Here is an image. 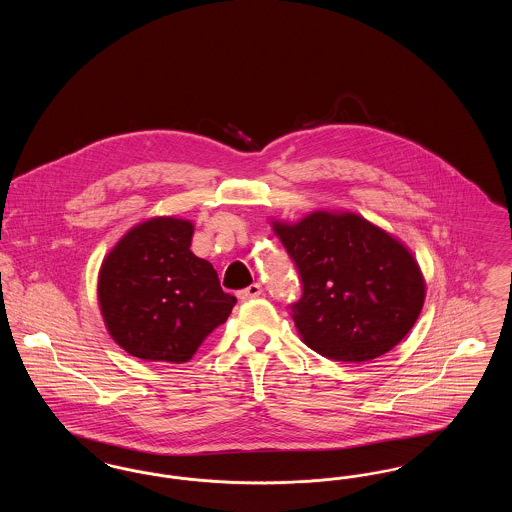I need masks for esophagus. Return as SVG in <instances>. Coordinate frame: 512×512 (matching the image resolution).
I'll return each mask as SVG.
<instances>
[{
  "label": "esophagus",
  "instance_id": "obj_1",
  "mask_svg": "<svg viewBox=\"0 0 512 512\" xmlns=\"http://www.w3.org/2000/svg\"><path fill=\"white\" fill-rule=\"evenodd\" d=\"M263 293V288H261V284H251L249 288H245L242 292H238V299L240 301H249V299H255V297H259Z\"/></svg>",
  "mask_w": 512,
  "mask_h": 512
}]
</instances>
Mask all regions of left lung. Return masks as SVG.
Segmentation results:
<instances>
[{"mask_svg":"<svg viewBox=\"0 0 512 512\" xmlns=\"http://www.w3.org/2000/svg\"><path fill=\"white\" fill-rule=\"evenodd\" d=\"M272 228L292 257L303 295L292 317L318 355L365 363L391 351L422 311L426 282L413 253L355 213L315 211Z\"/></svg>","mask_w":512,"mask_h":512,"instance_id":"1","label":"left lung"}]
</instances>
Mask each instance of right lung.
<instances>
[{"label":"right lung","mask_w":512,"mask_h":512,"mask_svg":"<svg viewBox=\"0 0 512 512\" xmlns=\"http://www.w3.org/2000/svg\"><path fill=\"white\" fill-rule=\"evenodd\" d=\"M192 236L190 220H144L101 263L99 311L111 338L132 357L186 363L236 305L213 265L192 253Z\"/></svg>","instance_id":"add662e5"}]
</instances>
